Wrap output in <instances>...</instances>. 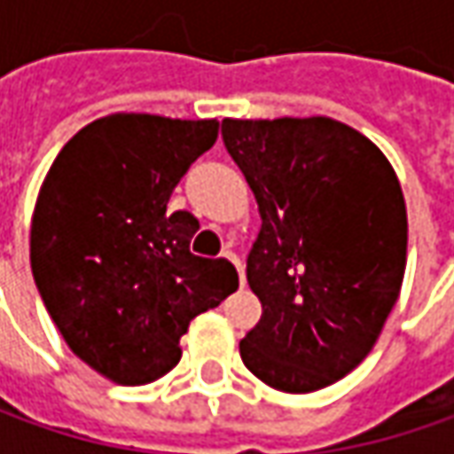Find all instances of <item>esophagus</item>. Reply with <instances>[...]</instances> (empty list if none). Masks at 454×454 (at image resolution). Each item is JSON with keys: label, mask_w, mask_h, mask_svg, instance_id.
<instances>
[{"label": "esophagus", "mask_w": 454, "mask_h": 454, "mask_svg": "<svg viewBox=\"0 0 454 454\" xmlns=\"http://www.w3.org/2000/svg\"><path fill=\"white\" fill-rule=\"evenodd\" d=\"M224 257H227V260H230V262L235 265L237 272H239V283L245 286V268H242V260H239V257H237V254L232 253V250H227V253H224Z\"/></svg>", "instance_id": "34e87169"}]
</instances>
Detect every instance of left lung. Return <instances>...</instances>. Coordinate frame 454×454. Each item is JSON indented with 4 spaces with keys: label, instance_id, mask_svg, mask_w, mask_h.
<instances>
[{
    "label": "left lung",
    "instance_id": "obj_1",
    "mask_svg": "<svg viewBox=\"0 0 454 454\" xmlns=\"http://www.w3.org/2000/svg\"><path fill=\"white\" fill-rule=\"evenodd\" d=\"M262 217L239 356L272 389H323L366 358L399 298L407 209L387 156L333 118L222 121Z\"/></svg>",
    "mask_w": 454,
    "mask_h": 454
}]
</instances>
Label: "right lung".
<instances>
[{
    "label": "right lung",
    "mask_w": 454,
    "mask_h": 454,
    "mask_svg": "<svg viewBox=\"0 0 454 454\" xmlns=\"http://www.w3.org/2000/svg\"><path fill=\"white\" fill-rule=\"evenodd\" d=\"M215 141L217 121L106 115L44 176L29 235L35 283L73 354L118 384L168 374L192 318L239 286L230 260L189 250L200 222L166 212Z\"/></svg>",
    "instance_id": "right-lung-1"
}]
</instances>
